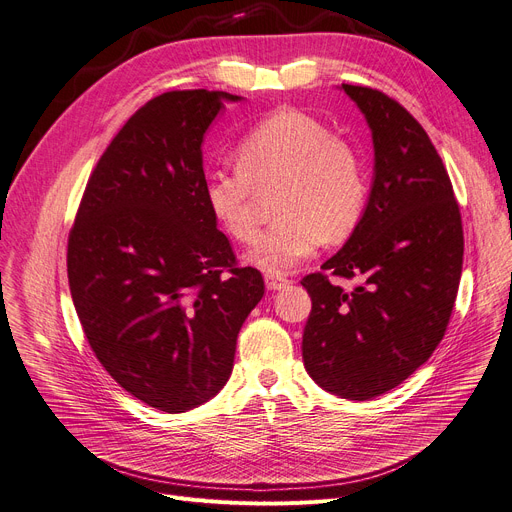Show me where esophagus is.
I'll list each match as a JSON object with an SVG mask.
<instances>
[{"mask_svg":"<svg viewBox=\"0 0 512 512\" xmlns=\"http://www.w3.org/2000/svg\"><path fill=\"white\" fill-rule=\"evenodd\" d=\"M264 283L270 291H279L281 287H285L289 281L283 279V277H277V275H264Z\"/></svg>","mask_w":512,"mask_h":512,"instance_id":"1","label":"esophagus"}]
</instances>
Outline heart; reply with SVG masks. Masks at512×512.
I'll use <instances>...</instances> for the list:
<instances>
[{
  "label": "heart",
  "instance_id": "obj_1",
  "mask_svg": "<svg viewBox=\"0 0 512 512\" xmlns=\"http://www.w3.org/2000/svg\"><path fill=\"white\" fill-rule=\"evenodd\" d=\"M235 171L204 177L210 215L235 242L258 237V194L277 190L279 219L250 252V262L285 275L324 242H341L362 221L368 182L362 159L320 119L299 109H277L248 130L233 150Z\"/></svg>",
  "mask_w": 512,
  "mask_h": 512
}]
</instances>
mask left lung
<instances>
[{
    "label": "left lung",
    "instance_id": "left-lung-1",
    "mask_svg": "<svg viewBox=\"0 0 512 512\" xmlns=\"http://www.w3.org/2000/svg\"><path fill=\"white\" fill-rule=\"evenodd\" d=\"M364 113L374 142V182L362 221L304 277L312 312L304 366L343 399L368 401L428 362L444 337L463 268V225L453 184L426 130L376 88L341 84Z\"/></svg>",
    "mask_w": 512,
    "mask_h": 512
}]
</instances>
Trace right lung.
<instances>
[{
  "label": "right lung",
  "mask_w": 512,
  "mask_h": 512,
  "mask_svg": "<svg viewBox=\"0 0 512 512\" xmlns=\"http://www.w3.org/2000/svg\"><path fill=\"white\" fill-rule=\"evenodd\" d=\"M221 90H171L140 107L90 173L68 239V281L90 349L142 403L182 413L233 370L239 328L264 295L204 200L202 140Z\"/></svg>",
  "instance_id": "add662e5"
}]
</instances>
